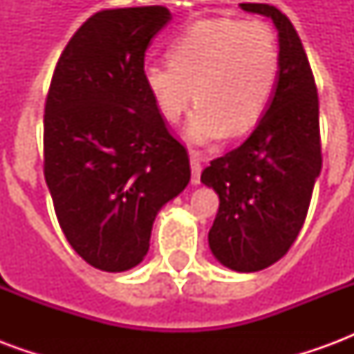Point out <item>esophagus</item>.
Returning <instances> with one entry per match:
<instances>
[{"mask_svg": "<svg viewBox=\"0 0 354 354\" xmlns=\"http://www.w3.org/2000/svg\"><path fill=\"white\" fill-rule=\"evenodd\" d=\"M203 155L199 151L192 149L189 151V162H192V184L197 185L201 184V170H203Z\"/></svg>", "mask_w": 354, "mask_h": 354, "instance_id": "esophagus-1", "label": "esophagus"}]
</instances>
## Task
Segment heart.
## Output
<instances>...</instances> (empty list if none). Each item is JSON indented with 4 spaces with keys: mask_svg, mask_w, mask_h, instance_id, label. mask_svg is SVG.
Segmentation results:
<instances>
[{
    "mask_svg": "<svg viewBox=\"0 0 354 354\" xmlns=\"http://www.w3.org/2000/svg\"><path fill=\"white\" fill-rule=\"evenodd\" d=\"M169 60L142 68L144 87L167 123L197 108L185 127L193 144L252 131L269 108L281 75L274 34L261 22L205 19L170 43Z\"/></svg>",
    "mask_w": 354,
    "mask_h": 354,
    "instance_id": "heart-1",
    "label": "heart"
}]
</instances>
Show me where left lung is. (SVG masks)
<instances>
[{"label": "left lung", "instance_id": "obj_1", "mask_svg": "<svg viewBox=\"0 0 354 354\" xmlns=\"http://www.w3.org/2000/svg\"><path fill=\"white\" fill-rule=\"evenodd\" d=\"M241 9L273 20L281 75L273 100L248 138L210 161L201 182L220 197L208 231L216 260L241 273L273 266L304 227L322 169L319 94L301 39L288 17L267 3Z\"/></svg>", "mask_w": 354, "mask_h": 354}]
</instances>
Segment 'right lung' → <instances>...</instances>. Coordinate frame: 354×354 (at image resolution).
I'll return each mask as SVG.
<instances>
[{"label": "right lung", "instance_id": "1", "mask_svg": "<svg viewBox=\"0 0 354 354\" xmlns=\"http://www.w3.org/2000/svg\"><path fill=\"white\" fill-rule=\"evenodd\" d=\"M169 20L162 5L94 12L62 50L45 100L43 172L58 223L109 273L144 260L155 216L192 178L142 81L147 45Z\"/></svg>", "mask_w": 354, "mask_h": 354}]
</instances>
